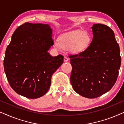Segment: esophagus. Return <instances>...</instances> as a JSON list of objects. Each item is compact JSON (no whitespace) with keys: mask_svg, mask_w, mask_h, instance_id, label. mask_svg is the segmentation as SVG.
I'll use <instances>...</instances> for the list:
<instances>
[{"mask_svg":"<svg viewBox=\"0 0 124 124\" xmlns=\"http://www.w3.org/2000/svg\"><path fill=\"white\" fill-rule=\"evenodd\" d=\"M68 60H69V59L68 58V57H67V56L64 57V62H68Z\"/></svg>","mask_w":124,"mask_h":124,"instance_id":"esophagus-1","label":"esophagus"}]
</instances>
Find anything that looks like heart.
Here are the masks:
<instances>
[{
  "label": "heart",
  "mask_w": 124,
  "mask_h": 124,
  "mask_svg": "<svg viewBox=\"0 0 124 124\" xmlns=\"http://www.w3.org/2000/svg\"><path fill=\"white\" fill-rule=\"evenodd\" d=\"M91 42L89 34L81 30H74L64 34L59 39V43L55 42L54 46L59 49H70L72 53L79 54L87 50Z\"/></svg>",
  "instance_id": "heart-1"
}]
</instances>
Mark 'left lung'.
Returning <instances> with one entry per match:
<instances>
[{"instance_id":"left-lung-1","label":"left lung","mask_w":124,"mask_h":124,"mask_svg":"<svg viewBox=\"0 0 124 124\" xmlns=\"http://www.w3.org/2000/svg\"><path fill=\"white\" fill-rule=\"evenodd\" d=\"M91 28L93 38L87 50L69 56L72 87L80 95L91 99L112 89L121 65L119 45L113 30L101 23L94 24Z\"/></svg>"}]
</instances>
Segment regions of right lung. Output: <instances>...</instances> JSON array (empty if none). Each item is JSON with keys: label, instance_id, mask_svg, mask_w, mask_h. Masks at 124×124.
I'll list each match as a JSON object with an SVG mask.
<instances>
[{"label": "right lung", "instance_id": "obj_1", "mask_svg": "<svg viewBox=\"0 0 124 124\" xmlns=\"http://www.w3.org/2000/svg\"><path fill=\"white\" fill-rule=\"evenodd\" d=\"M50 25L25 23L16 29L7 47L4 69L12 89L30 99L48 91L54 73L62 65L64 56L53 57L48 51L54 45Z\"/></svg>", "mask_w": 124, "mask_h": 124}]
</instances>
